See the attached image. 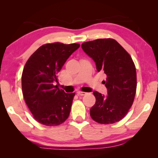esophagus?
<instances>
[{
	"label": "esophagus",
	"mask_w": 158,
	"mask_h": 158,
	"mask_svg": "<svg viewBox=\"0 0 158 158\" xmlns=\"http://www.w3.org/2000/svg\"><path fill=\"white\" fill-rule=\"evenodd\" d=\"M77 94H78L79 96H84V95L86 94V92H81V91H78V92H77Z\"/></svg>",
	"instance_id": "34e87169"
}]
</instances>
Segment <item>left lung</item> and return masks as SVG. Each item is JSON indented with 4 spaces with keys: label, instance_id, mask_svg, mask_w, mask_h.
Here are the masks:
<instances>
[{
    "label": "left lung",
    "instance_id": "left-lung-1",
    "mask_svg": "<svg viewBox=\"0 0 158 158\" xmlns=\"http://www.w3.org/2000/svg\"><path fill=\"white\" fill-rule=\"evenodd\" d=\"M81 48L94 60L97 72L106 74L102 81L107 95L94 91L96 102L90 109L91 117L100 124H112L127 114L137 88L136 69L130 54L112 39L85 42Z\"/></svg>",
    "mask_w": 158,
    "mask_h": 158
}]
</instances>
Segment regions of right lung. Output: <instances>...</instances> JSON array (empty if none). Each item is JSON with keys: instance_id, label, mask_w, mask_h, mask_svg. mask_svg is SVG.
<instances>
[{"instance_id": "1", "label": "right lung", "mask_w": 158, "mask_h": 158, "mask_svg": "<svg viewBox=\"0 0 158 158\" xmlns=\"http://www.w3.org/2000/svg\"><path fill=\"white\" fill-rule=\"evenodd\" d=\"M78 44H47L30 56L21 77L24 99L34 119L46 126H56L69 117L74 93L57 88L58 74Z\"/></svg>"}]
</instances>
